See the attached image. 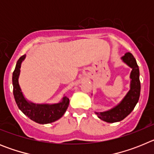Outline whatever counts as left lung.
<instances>
[{
    "mask_svg": "<svg viewBox=\"0 0 154 154\" xmlns=\"http://www.w3.org/2000/svg\"><path fill=\"white\" fill-rule=\"evenodd\" d=\"M122 59L132 68L130 73V89L116 106L106 112H96L99 119L107 123H116L126 118L136 106L140 95V71L135 58L131 53L127 52L122 57Z\"/></svg>",
    "mask_w": 154,
    "mask_h": 154,
    "instance_id": "1",
    "label": "left lung"
}]
</instances>
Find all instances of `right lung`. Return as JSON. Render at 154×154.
I'll return each mask as SVG.
<instances>
[{
    "label": "right lung",
    "instance_id": "right-lung-1",
    "mask_svg": "<svg viewBox=\"0 0 154 154\" xmlns=\"http://www.w3.org/2000/svg\"><path fill=\"white\" fill-rule=\"evenodd\" d=\"M25 58V55H22L17 60L15 69L12 76L13 93L18 108L21 112L31 120L40 124H47L60 119L69 107V99L66 96L63 97L62 101L56 104H35L27 101L24 97L18 83V77L22 61Z\"/></svg>",
    "mask_w": 154,
    "mask_h": 154
}]
</instances>
